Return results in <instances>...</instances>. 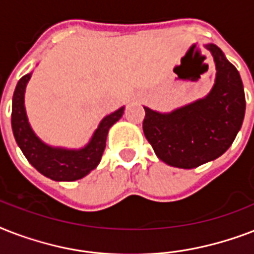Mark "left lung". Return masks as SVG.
Segmentation results:
<instances>
[{
    "label": "left lung",
    "mask_w": 254,
    "mask_h": 254,
    "mask_svg": "<svg viewBox=\"0 0 254 254\" xmlns=\"http://www.w3.org/2000/svg\"><path fill=\"white\" fill-rule=\"evenodd\" d=\"M215 62L211 91L169 113L143 107L142 129L162 162L193 169L219 158L236 138L245 116V93L240 73L216 45L204 46Z\"/></svg>",
    "instance_id": "left-lung-1"
}]
</instances>
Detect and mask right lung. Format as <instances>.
Returning <instances> with one entry per match:
<instances>
[{
  "mask_svg": "<svg viewBox=\"0 0 254 254\" xmlns=\"http://www.w3.org/2000/svg\"><path fill=\"white\" fill-rule=\"evenodd\" d=\"M31 73L33 72L22 76L14 91L11 105V129L14 138L27 161L45 177L57 182L81 179L100 163L107 143L108 131L123 117L125 107L119 108L111 115L105 116L85 146L80 149L51 146L35 134L26 115L25 92Z\"/></svg>",
  "mask_w": 254,
  "mask_h": 254,
  "instance_id": "obj_1",
  "label": "right lung"
}]
</instances>
